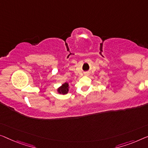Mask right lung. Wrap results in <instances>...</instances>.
Returning <instances> with one entry per match:
<instances>
[{
  "mask_svg": "<svg viewBox=\"0 0 148 148\" xmlns=\"http://www.w3.org/2000/svg\"><path fill=\"white\" fill-rule=\"evenodd\" d=\"M69 91V85L68 82H64L62 84L60 87L57 88V92L60 94H67Z\"/></svg>",
  "mask_w": 148,
  "mask_h": 148,
  "instance_id": "obj_1",
  "label": "right lung"
}]
</instances>
